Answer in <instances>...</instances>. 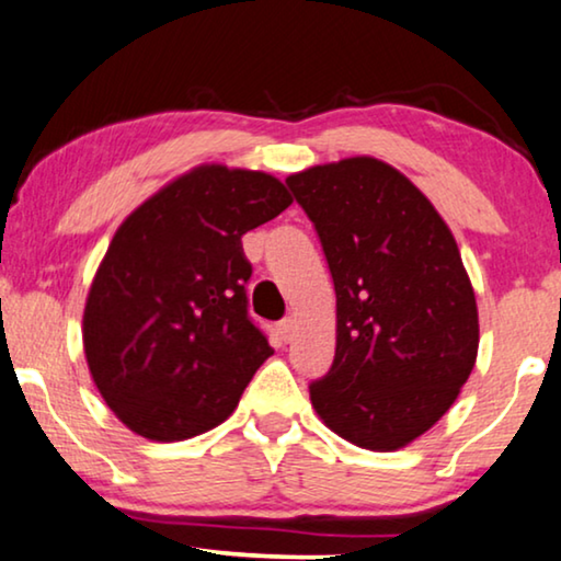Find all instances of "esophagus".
<instances>
[{"instance_id":"esophagus-1","label":"esophagus","mask_w":561,"mask_h":561,"mask_svg":"<svg viewBox=\"0 0 561 561\" xmlns=\"http://www.w3.org/2000/svg\"><path fill=\"white\" fill-rule=\"evenodd\" d=\"M293 331H295V320L293 318H285V320H279V323H276V333H279V339L285 343L293 339Z\"/></svg>"}]
</instances>
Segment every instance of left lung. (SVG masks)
<instances>
[{
	"label": "left lung",
	"mask_w": 561,
	"mask_h": 561,
	"mask_svg": "<svg viewBox=\"0 0 561 561\" xmlns=\"http://www.w3.org/2000/svg\"><path fill=\"white\" fill-rule=\"evenodd\" d=\"M335 287V356L310 400L328 428L398 451L459 398L480 318L459 245L431 199L390 163L354 156L287 176Z\"/></svg>",
	"instance_id": "obj_1"
}]
</instances>
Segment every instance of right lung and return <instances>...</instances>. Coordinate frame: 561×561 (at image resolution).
Wrapping results in <instances>:
<instances>
[{"instance_id": "1", "label": "right lung", "mask_w": 561, "mask_h": 561, "mask_svg": "<svg viewBox=\"0 0 561 561\" xmlns=\"http://www.w3.org/2000/svg\"><path fill=\"white\" fill-rule=\"evenodd\" d=\"M293 205L272 174L203 163L112 236L84 305V354L107 408L138 436L215 428L274 354L249 320L241 238Z\"/></svg>"}]
</instances>
